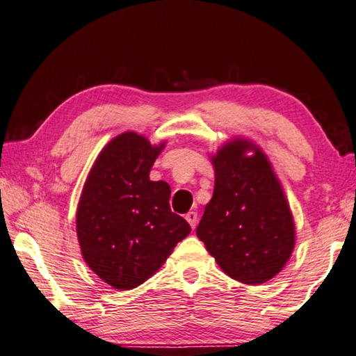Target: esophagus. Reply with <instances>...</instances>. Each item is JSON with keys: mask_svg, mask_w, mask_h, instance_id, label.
Segmentation results:
<instances>
[{"mask_svg": "<svg viewBox=\"0 0 356 356\" xmlns=\"http://www.w3.org/2000/svg\"><path fill=\"white\" fill-rule=\"evenodd\" d=\"M185 220L190 222V226H191V229H195L196 227V225H197V213L196 212H188L185 215Z\"/></svg>", "mask_w": 356, "mask_h": 356, "instance_id": "obj_1", "label": "esophagus"}]
</instances>
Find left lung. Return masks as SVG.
I'll list each match as a JSON object with an SVG mask.
<instances>
[{"mask_svg":"<svg viewBox=\"0 0 356 356\" xmlns=\"http://www.w3.org/2000/svg\"><path fill=\"white\" fill-rule=\"evenodd\" d=\"M212 200L196 229L227 276L243 284L275 278L295 248V222L287 197L264 150L237 136L210 155Z\"/></svg>","mask_w":356,"mask_h":356,"instance_id":"obj_1","label":"left lung"}]
</instances>
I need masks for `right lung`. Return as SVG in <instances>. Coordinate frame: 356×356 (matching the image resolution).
<instances>
[{"label":"right lung","mask_w":356,"mask_h":356,"mask_svg":"<svg viewBox=\"0 0 356 356\" xmlns=\"http://www.w3.org/2000/svg\"><path fill=\"white\" fill-rule=\"evenodd\" d=\"M165 143L124 131L95 159L76 207V237L88 267L130 291L159 272L191 227L171 212V188L149 179Z\"/></svg>","instance_id":"add662e5"}]
</instances>
